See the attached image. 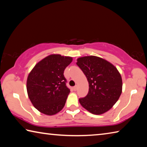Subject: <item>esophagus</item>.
I'll return each instance as SVG.
<instances>
[{
	"mask_svg": "<svg viewBox=\"0 0 147 147\" xmlns=\"http://www.w3.org/2000/svg\"><path fill=\"white\" fill-rule=\"evenodd\" d=\"M77 89H78V86H77V85L74 86V88H73V89H74V91H76V90H77Z\"/></svg>",
	"mask_w": 147,
	"mask_h": 147,
	"instance_id": "esophagus-1",
	"label": "esophagus"
}]
</instances>
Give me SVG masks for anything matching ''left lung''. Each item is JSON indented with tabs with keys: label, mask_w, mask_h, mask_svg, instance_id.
Segmentation results:
<instances>
[{
	"label": "left lung",
	"mask_w": 147,
	"mask_h": 147,
	"mask_svg": "<svg viewBox=\"0 0 147 147\" xmlns=\"http://www.w3.org/2000/svg\"><path fill=\"white\" fill-rule=\"evenodd\" d=\"M89 82V92L79 98L82 106L94 115L109 110L119 100L123 82L121 74L110 62L100 57L89 56L77 59L76 62Z\"/></svg>",
	"instance_id": "left-lung-1"
}]
</instances>
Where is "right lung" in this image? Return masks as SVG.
Instances as JSON below:
<instances>
[{
	"label": "right lung",
	"instance_id": "1",
	"mask_svg": "<svg viewBox=\"0 0 147 147\" xmlns=\"http://www.w3.org/2000/svg\"><path fill=\"white\" fill-rule=\"evenodd\" d=\"M72 61L71 57L51 54L39 61L29 73L27 93L41 113L53 115L63 108L70 93L63 73Z\"/></svg>",
	"mask_w": 147,
	"mask_h": 147
}]
</instances>
